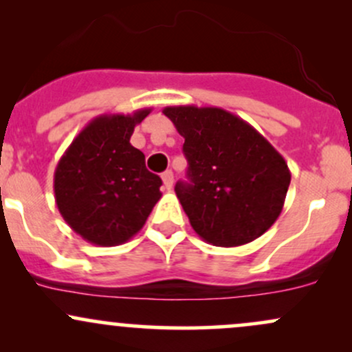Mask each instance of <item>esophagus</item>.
<instances>
[{
  "label": "esophagus",
  "instance_id": "obj_1",
  "mask_svg": "<svg viewBox=\"0 0 352 352\" xmlns=\"http://www.w3.org/2000/svg\"><path fill=\"white\" fill-rule=\"evenodd\" d=\"M162 180H164V187L165 188H172V185H173V173H172V170H167V172L162 173Z\"/></svg>",
  "mask_w": 352,
  "mask_h": 352
}]
</instances>
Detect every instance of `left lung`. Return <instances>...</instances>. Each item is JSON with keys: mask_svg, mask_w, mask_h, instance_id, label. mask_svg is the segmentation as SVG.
Returning <instances> with one entry per match:
<instances>
[{"mask_svg": "<svg viewBox=\"0 0 352 352\" xmlns=\"http://www.w3.org/2000/svg\"><path fill=\"white\" fill-rule=\"evenodd\" d=\"M185 138L188 182L175 194L192 229L208 244L237 247L270 229L284 207L291 172L254 129L217 107L164 108Z\"/></svg>", "mask_w": 352, "mask_h": 352, "instance_id": "1", "label": "left lung"}]
</instances>
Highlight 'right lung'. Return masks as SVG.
Here are the masks:
<instances>
[{
	"label": "right lung",
	"instance_id": "right-lung-1",
	"mask_svg": "<svg viewBox=\"0 0 352 352\" xmlns=\"http://www.w3.org/2000/svg\"><path fill=\"white\" fill-rule=\"evenodd\" d=\"M100 115L75 137L55 170V200L65 222L95 245H120L145 226L162 197L160 177L130 144L150 113Z\"/></svg>",
	"mask_w": 352,
	"mask_h": 352
}]
</instances>
